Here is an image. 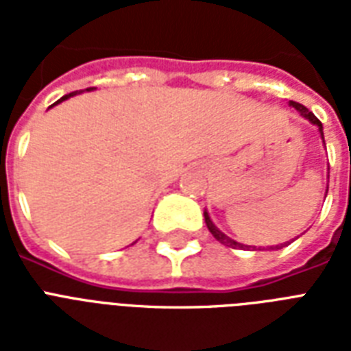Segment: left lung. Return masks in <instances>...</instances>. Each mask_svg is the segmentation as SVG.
I'll list each match as a JSON object with an SVG mask.
<instances>
[{"mask_svg":"<svg viewBox=\"0 0 351 351\" xmlns=\"http://www.w3.org/2000/svg\"><path fill=\"white\" fill-rule=\"evenodd\" d=\"M289 106L293 107V109H297V111L300 112V117L306 118L308 121H311L313 125L319 127V132H321V138H322V142H324V132H322V123L319 121V118L313 114L311 111H308L304 106H300V104H297V101H289ZM330 178V176H328ZM326 193H328V187H326ZM204 219H206V226H208V230L211 231V234H213L215 239L219 240L220 244H224L228 245V247H233V250H237V247H240V250H245V247H250V245H244V244H240V242H237V240L230 239L228 234L222 233V231L217 228V226L213 224V220H211V217H209L208 213V209H204ZM289 242H284V244H278V245H269V250H280V247H284V245H288ZM253 250H256V247H253Z\"/></svg>","mask_w":351,"mask_h":351,"instance_id":"obj_1","label":"left lung"}]
</instances>
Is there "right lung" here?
I'll use <instances>...</instances> for the list:
<instances>
[{
	"label": "right lung",
	"instance_id": "obj_1",
	"mask_svg": "<svg viewBox=\"0 0 351 351\" xmlns=\"http://www.w3.org/2000/svg\"><path fill=\"white\" fill-rule=\"evenodd\" d=\"M96 87H89V89H85V90H95ZM85 90H74V93H71V95H65L62 98V100H58L56 104H60V101H63V100H69V98H71V96H76V95H82V93H85ZM56 104H54V106H56ZM52 107V106H51Z\"/></svg>",
	"mask_w": 351,
	"mask_h": 351
}]
</instances>
